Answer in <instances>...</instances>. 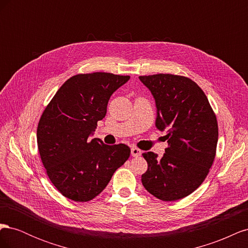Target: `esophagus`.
<instances>
[{
  "label": "esophagus",
  "mask_w": 248,
  "mask_h": 248,
  "mask_svg": "<svg viewBox=\"0 0 248 248\" xmlns=\"http://www.w3.org/2000/svg\"><path fill=\"white\" fill-rule=\"evenodd\" d=\"M131 155H132L133 157H139V156L141 155V151H140V149H138V148H136V147H132V148H131Z\"/></svg>",
  "instance_id": "1"
}]
</instances>
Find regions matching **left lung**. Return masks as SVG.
<instances>
[{"label": "left lung", "mask_w": 248, "mask_h": 248, "mask_svg": "<svg viewBox=\"0 0 248 248\" xmlns=\"http://www.w3.org/2000/svg\"><path fill=\"white\" fill-rule=\"evenodd\" d=\"M140 80L154 97L155 125L167 131L169 144L160 159L153 152L142 153L148 170L141 183L161 201L183 199L204 182L212 167L218 140L216 116L202 90L188 78L159 73Z\"/></svg>", "instance_id": "8db88e82"}]
</instances>
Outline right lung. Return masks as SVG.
I'll return each instance as SVG.
<instances>
[{
	"label": "right lung",
	"mask_w": 248,
	"mask_h": 248,
	"mask_svg": "<svg viewBox=\"0 0 248 248\" xmlns=\"http://www.w3.org/2000/svg\"><path fill=\"white\" fill-rule=\"evenodd\" d=\"M129 78L107 72L77 74L64 82L44 109L37 144L49 180L65 198L93 200L129 158L128 146L89 139L106 117L112 93Z\"/></svg>",
	"instance_id": "right-lung-1"
}]
</instances>
